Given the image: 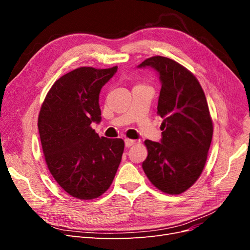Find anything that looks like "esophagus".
<instances>
[{"instance_id": "esophagus-1", "label": "esophagus", "mask_w": 250, "mask_h": 250, "mask_svg": "<svg viewBox=\"0 0 250 250\" xmlns=\"http://www.w3.org/2000/svg\"><path fill=\"white\" fill-rule=\"evenodd\" d=\"M135 144V141L134 140H131V139H126L125 140V145H126V147H131V146H133Z\"/></svg>"}]
</instances>
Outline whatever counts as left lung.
Wrapping results in <instances>:
<instances>
[{"instance_id":"8db88e82","label":"left lung","mask_w":250,"mask_h":250,"mask_svg":"<svg viewBox=\"0 0 250 250\" xmlns=\"http://www.w3.org/2000/svg\"><path fill=\"white\" fill-rule=\"evenodd\" d=\"M155 69L162 81L157 115L161 143L146 140L143 170L150 183L166 194L190 188L206 166L214 125L199 81L187 67L168 57L152 56L139 65Z\"/></svg>"}]
</instances>
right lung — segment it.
Listing matches in <instances>:
<instances>
[{"mask_svg": "<svg viewBox=\"0 0 250 250\" xmlns=\"http://www.w3.org/2000/svg\"><path fill=\"white\" fill-rule=\"evenodd\" d=\"M118 70L80 66L57 79L39 115L40 138L47 167L59 187L80 200L108 190L122 160L124 141L99 137V94Z\"/></svg>", "mask_w": 250, "mask_h": 250, "instance_id": "obj_1", "label": "right lung"}]
</instances>
